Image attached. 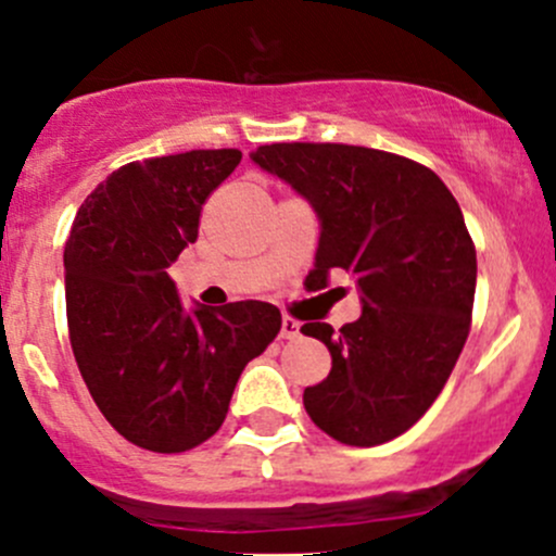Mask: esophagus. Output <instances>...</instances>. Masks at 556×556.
Listing matches in <instances>:
<instances>
[{
  "label": "esophagus",
  "mask_w": 556,
  "mask_h": 556,
  "mask_svg": "<svg viewBox=\"0 0 556 556\" xmlns=\"http://www.w3.org/2000/svg\"><path fill=\"white\" fill-rule=\"evenodd\" d=\"M301 336V323L293 317L282 319V339H299Z\"/></svg>",
  "instance_id": "1"
}]
</instances>
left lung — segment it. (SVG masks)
Wrapping results in <instances>:
<instances>
[{
	"instance_id": "1",
	"label": "left lung",
	"mask_w": 556,
	"mask_h": 556,
	"mask_svg": "<svg viewBox=\"0 0 556 556\" xmlns=\"http://www.w3.org/2000/svg\"><path fill=\"white\" fill-rule=\"evenodd\" d=\"M252 161L323 223L314 288L344 268L361 290L355 323L301 328L333 357L328 379L304 390L306 414L346 446L397 439L441 395L470 333L476 247L457 199L428 166L357 144H261Z\"/></svg>"
}]
</instances>
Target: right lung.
<instances>
[{
	"instance_id": "add662e5",
	"label": "right lung",
	"mask_w": 556,
	"mask_h": 556,
	"mask_svg": "<svg viewBox=\"0 0 556 556\" xmlns=\"http://www.w3.org/2000/svg\"><path fill=\"white\" fill-rule=\"evenodd\" d=\"M242 161L233 148L121 166L77 210L64 247L77 368L106 422L177 454L220 430L244 366L282 328L266 301L185 312L169 266L199 237L201 204Z\"/></svg>"
}]
</instances>
